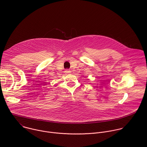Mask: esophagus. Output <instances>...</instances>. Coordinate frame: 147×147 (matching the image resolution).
<instances>
[{
    "instance_id": "1",
    "label": "esophagus",
    "mask_w": 147,
    "mask_h": 147,
    "mask_svg": "<svg viewBox=\"0 0 147 147\" xmlns=\"http://www.w3.org/2000/svg\"><path fill=\"white\" fill-rule=\"evenodd\" d=\"M65 72H66V74H69V73H70V71H69V70H66Z\"/></svg>"
}]
</instances>
